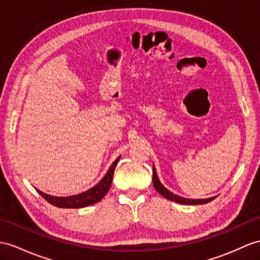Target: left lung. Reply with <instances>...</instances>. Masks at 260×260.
<instances>
[{
    "label": "left lung",
    "mask_w": 260,
    "mask_h": 260,
    "mask_svg": "<svg viewBox=\"0 0 260 260\" xmlns=\"http://www.w3.org/2000/svg\"><path fill=\"white\" fill-rule=\"evenodd\" d=\"M152 181H153L154 188L163 196V198H166L170 201H173V202H175V203L186 204V205H201V204H206V203H208V202H211L215 198H216V196H215V198L205 199V200H189V199L181 198V196H178V195H175L173 193H171L170 191H168V189L161 184V182L159 181V178H157V175H156L154 167H153V179H152Z\"/></svg>",
    "instance_id": "1"
}]
</instances>
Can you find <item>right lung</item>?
<instances>
[{"label": "right lung", "instance_id": "obj_1", "mask_svg": "<svg viewBox=\"0 0 260 260\" xmlns=\"http://www.w3.org/2000/svg\"><path fill=\"white\" fill-rule=\"evenodd\" d=\"M119 160L120 157H118V159L111 164L108 172L106 173L104 179L101 180L96 186L91 187L90 189H88V191L81 194L68 196V198H57V196H52V195L43 193L39 191V189H37V191H39V193L48 202L49 204L60 207V208H80V207L96 204L97 202H99L107 193H108L111 182H112L113 172H115V169L117 167V163L119 162Z\"/></svg>", "mask_w": 260, "mask_h": 260}]
</instances>
